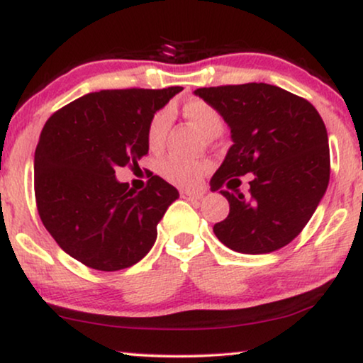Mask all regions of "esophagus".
Wrapping results in <instances>:
<instances>
[{
    "instance_id": "esophagus-1",
    "label": "esophagus",
    "mask_w": 363,
    "mask_h": 363,
    "mask_svg": "<svg viewBox=\"0 0 363 363\" xmlns=\"http://www.w3.org/2000/svg\"><path fill=\"white\" fill-rule=\"evenodd\" d=\"M180 196L183 200L188 201H200L201 200V193H191V191H182Z\"/></svg>"
}]
</instances>
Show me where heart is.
<instances>
[{"label": "heart", "mask_w": 363, "mask_h": 363, "mask_svg": "<svg viewBox=\"0 0 363 363\" xmlns=\"http://www.w3.org/2000/svg\"><path fill=\"white\" fill-rule=\"evenodd\" d=\"M182 112L188 121L195 123L200 132L206 137H216L223 130V117L216 107L203 99H190L183 102ZM168 123H170V112L168 108H158L150 117L147 123V145L150 150H158L165 140L168 132ZM206 162L200 160H185L180 157H165L158 162L157 170L163 180L170 182L172 185L180 188H196L208 172Z\"/></svg>", "instance_id": "heart-1"}]
</instances>
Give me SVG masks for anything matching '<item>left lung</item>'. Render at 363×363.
Returning a JSON list of instances; mask_svg holds the SVG:
<instances>
[{"mask_svg":"<svg viewBox=\"0 0 363 363\" xmlns=\"http://www.w3.org/2000/svg\"><path fill=\"white\" fill-rule=\"evenodd\" d=\"M195 94L231 128L233 145L211 178V190L231 177L240 184L238 176L253 173L246 199L220 191L230 201V215L213 226L218 240L245 255L289 245L329 185V140L319 112L304 97L264 82L201 87Z\"/></svg>","mask_w":363,"mask_h":363,"instance_id":"left-lung-1","label":"left lung"}]
</instances>
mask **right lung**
I'll return each mask as SVG.
<instances>
[{"label":"right lung","mask_w":363,"mask_h":363,"mask_svg":"<svg viewBox=\"0 0 363 363\" xmlns=\"http://www.w3.org/2000/svg\"><path fill=\"white\" fill-rule=\"evenodd\" d=\"M183 87L92 92L52 113L34 153V196L54 241L87 267L121 271L152 250L157 225L178 198L153 175L133 191L118 167L148 153L147 123Z\"/></svg>","instance_id":"obj_1"}]
</instances>
